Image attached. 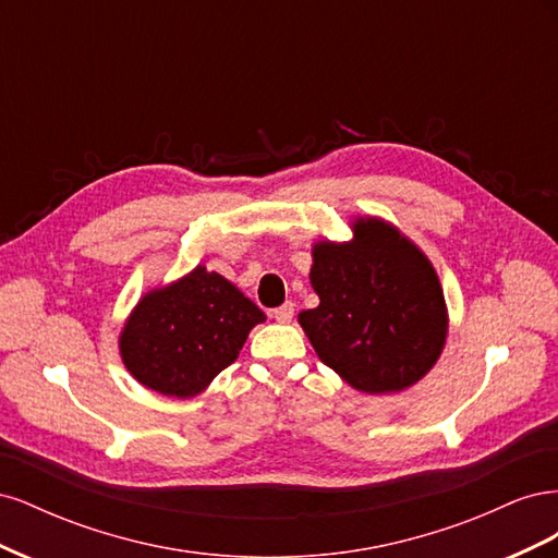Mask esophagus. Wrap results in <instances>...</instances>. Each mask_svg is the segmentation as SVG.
Returning a JSON list of instances; mask_svg holds the SVG:
<instances>
[{
  "label": "esophagus",
  "mask_w": 558,
  "mask_h": 558,
  "mask_svg": "<svg viewBox=\"0 0 558 558\" xmlns=\"http://www.w3.org/2000/svg\"><path fill=\"white\" fill-rule=\"evenodd\" d=\"M293 314H295V305H293V302H283L281 307L272 310V316L279 320V324H289V320L293 318Z\"/></svg>",
  "instance_id": "obj_1"
}]
</instances>
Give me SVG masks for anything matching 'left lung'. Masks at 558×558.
Listing matches in <instances>:
<instances>
[{
	"label": "left lung",
	"mask_w": 558,
	"mask_h": 558,
	"mask_svg": "<svg viewBox=\"0 0 558 558\" xmlns=\"http://www.w3.org/2000/svg\"><path fill=\"white\" fill-rule=\"evenodd\" d=\"M320 302L300 314L318 359L365 393L402 391L440 359L447 310L428 258L377 218L353 242L314 246L310 272Z\"/></svg>",
	"instance_id": "8db88e82"
}]
</instances>
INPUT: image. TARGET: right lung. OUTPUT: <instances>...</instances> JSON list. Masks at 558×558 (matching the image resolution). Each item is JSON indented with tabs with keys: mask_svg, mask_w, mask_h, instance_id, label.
<instances>
[{
	"mask_svg": "<svg viewBox=\"0 0 558 558\" xmlns=\"http://www.w3.org/2000/svg\"><path fill=\"white\" fill-rule=\"evenodd\" d=\"M265 320L240 289L205 267L150 291L121 335L130 375L162 396H197L221 369L238 361L248 330Z\"/></svg>",
	"mask_w": 558,
	"mask_h": 558,
	"instance_id": "1",
	"label": "right lung"
}]
</instances>
